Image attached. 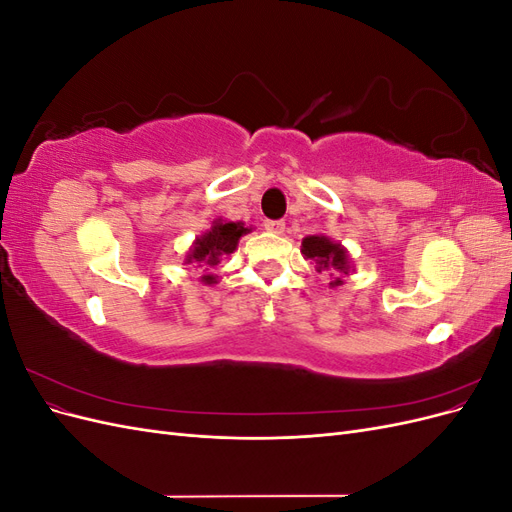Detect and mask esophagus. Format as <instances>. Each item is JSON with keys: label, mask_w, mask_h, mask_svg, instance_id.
I'll return each instance as SVG.
<instances>
[{"label": "esophagus", "mask_w": 512, "mask_h": 512, "mask_svg": "<svg viewBox=\"0 0 512 512\" xmlns=\"http://www.w3.org/2000/svg\"><path fill=\"white\" fill-rule=\"evenodd\" d=\"M265 228L269 232H273V235H282V232L286 230V222L284 220H267Z\"/></svg>", "instance_id": "esophagus-1"}]
</instances>
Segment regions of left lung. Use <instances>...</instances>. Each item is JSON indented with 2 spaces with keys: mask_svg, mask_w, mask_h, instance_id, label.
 Returning a JSON list of instances; mask_svg holds the SVG:
<instances>
[{
  "mask_svg": "<svg viewBox=\"0 0 512 512\" xmlns=\"http://www.w3.org/2000/svg\"><path fill=\"white\" fill-rule=\"evenodd\" d=\"M301 254L316 262V271H337L342 275H348L350 271V256L346 247L324 235L305 237L301 243ZM339 284H344L342 277H335V282H331V286Z\"/></svg>",
  "mask_w": 512,
  "mask_h": 512,
  "instance_id": "obj_1",
  "label": "left lung"
}]
</instances>
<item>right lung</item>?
<instances>
[{"label": "right lung", "instance_id": "add662e5", "mask_svg": "<svg viewBox=\"0 0 512 512\" xmlns=\"http://www.w3.org/2000/svg\"><path fill=\"white\" fill-rule=\"evenodd\" d=\"M250 228H245L243 222H213V226L205 232V235L196 237L194 245L190 247L185 262H196L198 267H215L218 262L237 250V243L243 235H247ZM205 284H215L213 275H203Z\"/></svg>", "mask_w": 512, "mask_h": 512}]
</instances>
